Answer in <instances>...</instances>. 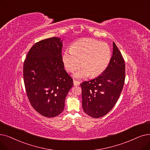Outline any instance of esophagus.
<instances>
[{"instance_id":"1","label":"esophagus","mask_w":150,"mask_h":150,"mask_svg":"<svg viewBox=\"0 0 150 150\" xmlns=\"http://www.w3.org/2000/svg\"><path fill=\"white\" fill-rule=\"evenodd\" d=\"M74 86H79L80 84V82L77 81V80H74Z\"/></svg>"}]
</instances>
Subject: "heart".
<instances>
[{"label": "heart", "mask_w": 150, "mask_h": 150, "mask_svg": "<svg viewBox=\"0 0 150 150\" xmlns=\"http://www.w3.org/2000/svg\"><path fill=\"white\" fill-rule=\"evenodd\" d=\"M111 57V49L107 44L96 39L84 38L64 52L62 62L67 71L73 72L79 66L80 60L81 67L75 76L82 79L102 74L108 66Z\"/></svg>", "instance_id": "1"}]
</instances>
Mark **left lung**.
<instances>
[{
  "label": "left lung",
  "instance_id": "obj_1",
  "mask_svg": "<svg viewBox=\"0 0 150 150\" xmlns=\"http://www.w3.org/2000/svg\"><path fill=\"white\" fill-rule=\"evenodd\" d=\"M113 45V55L107 69L96 79L80 84L83 110L94 118L105 116L113 108L125 83V61L114 42Z\"/></svg>",
  "mask_w": 150,
  "mask_h": 150
}]
</instances>
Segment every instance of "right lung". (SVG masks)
Segmentation results:
<instances>
[{
    "label": "right lung",
    "mask_w": 150,
    "mask_h": 150,
    "mask_svg": "<svg viewBox=\"0 0 150 150\" xmlns=\"http://www.w3.org/2000/svg\"><path fill=\"white\" fill-rule=\"evenodd\" d=\"M61 38L52 37L35 43L23 66L28 99L36 111L48 118L62 112L65 99L73 86L71 77L64 69Z\"/></svg>",
    "instance_id": "right-lung-1"
}]
</instances>
